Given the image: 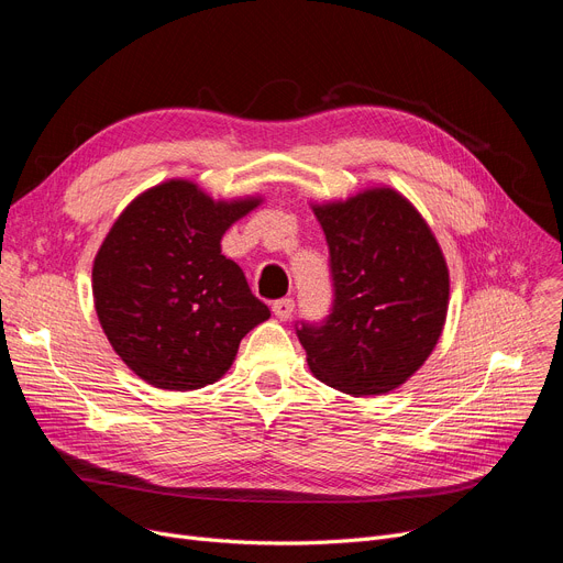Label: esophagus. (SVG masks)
I'll return each instance as SVG.
<instances>
[{
    "label": "esophagus",
    "instance_id": "34e87169",
    "mask_svg": "<svg viewBox=\"0 0 563 563\" xmlns=\"http://www.w3.org/2000/svg\"><path fill=\"white\" fill-rule=\"evenodd\" d=\"M272 310H274V314H276L280 321H287V319L291 317V312H294V301H291V299H280V301H274Z\"/></svg>",
    "mask_w": 563,
    "mask_h": 563
}]
</instances>
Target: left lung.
<instances>
[{"label": "left lung", "mask_w": 563, "mask_h": 563, "mask_svg": "<svg viewBox=\"0 0 563 563\" xmlns=\"http://www.w3.org/2000/svg\"><path fill=\"white\" fill-rule=\"evenodd\" d=\"M310 207L331 251L335 303L323 327L299 331L308 367L344 395H388L427 363L445 329L448 260L395 187Z\"/></svg>", "instance_id": "left-lung-1"}]
</instances>
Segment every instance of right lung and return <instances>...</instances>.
<instances>
[{
	"instance_id": "right-lung-1",
	"label": "right lung",
	"mask_w": 563,
	"mask_h": 563,
	"mask_svg": "<svg viewBox=\"0 0 563 563\" xmlns=\"http://www.w3.org/2000/svg\"><path fill=\"white\" fill-rule=\"evenodd\" d=\"M264 196L212 198L170 177L118 214L93 260V303L121 361L153 388L187 393L219 380L240 342L272 317L240 264L221 253L225 230Z\"/></svg>"
}]
</instances>
